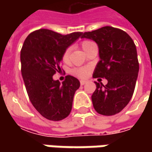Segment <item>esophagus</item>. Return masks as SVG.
Segmentation results:
<instances>
[{
	"label": "esophagus",
	"mask_w": 152,
	"mask_h": 152,
	"mask_svg": "<svg viewBox=\"0 0 152 152\" xmlns=\"http://www.w3.org/2000/svg\"><path fill=\"white\" fill-rule=\"evenodd\" d=\"M79 82H80V85H84L87 83V81H86V80H80Z\"/></svg>",
	"instance_id": "1"
}]
</instances>
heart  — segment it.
I'll list each match as a JSON object with an SVG mask.
<instances>
[{
    "instance_id": "b5f03b06",
    "label": "heart",
    "mask_w": 152,
    "mask_h": 152,
    "mask_svg": "<svg viewBox=\"0 0 152 152\" xmlns=\"http://www.w3.org/2000/svg\"><path fill=\"white\" fill-rule=\"evenodd\" d=\"M95 43L92 42L91 40H84L81 42V46L83 48V50H87L89 49V47L91 46L92 45ZM70 52H71V48L67 47V49L63 51L62 55H61V60L64 62H67L69 60V56H70ZM91 73V68L88 67H75L72 70V73L73 75L79 77V78H86L87 76H89V74Z\"/></svg>"
}]
</instances>
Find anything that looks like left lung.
Returning <instances> with one entry per match:
<instances>
[{
    "label": "left lung",
    "mask_w": 152,
    "mask_h": 152,
    "mask_svg": "<svg viewBox=\"0 0 152 152\" xmlns=\"http://www.w3.org/2000/svg\"><path fill=\"white\" fill-rule=\"evenodd\" d=\"M82 38L96 41L101 60L93 78L107 79V84L96 82V89L91 99L98 113L112 116L128 105L134 94L139 73L136 46L124 30L111 26L85 32Z\"/></svg>",
    "instance_id": "obj_1"
}]
</instances>
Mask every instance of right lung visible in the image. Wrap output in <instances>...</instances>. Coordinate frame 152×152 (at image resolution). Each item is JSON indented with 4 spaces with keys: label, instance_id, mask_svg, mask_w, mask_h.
<instances>
[{
    "label": "right lung",
    "instance_id": "obj_1",
    "mask_svg": "<svg viewBox=\"0 0 152 152\" xmlns=\"http://www.w3.org/2000/svg\"><path fill=\"white\" fill-rule=\"evenodd\" d=\"M82 35V32L61 34L41 28L29 34L23 45L21 72L27 93L33 106L46 119L60 121L71 113L79 81L67 75L61 84L52 76L63 70V51Z\"/></svg>",
    "mask_w": 152,
    "mask_h": 152
}]
</instances>
